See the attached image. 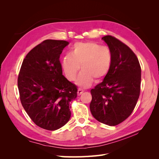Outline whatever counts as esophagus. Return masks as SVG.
Returning a JSON list of instances; mask_svg holds the SVG:
<instances>
[{
  "instance_id": "esophagus-1",
  "label": "esophagus",
  "mask_w": 159,
  "mask_h": 159,
  "mask_svg": "<svg viewBox=\"0 0 159 159\" xmlns=\"http://www.w3.org/2000/svg\"><path fill=\"white\" fill-rule=\"evenodd\" d=\"M84 90L83 89L79 88L78 90V95H80L81 93H82L84 92Z\"/></svg>"
}]
</instances>
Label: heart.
I'll return each instance as SVG.
<instances>
[{
    "label": "heart",
    "instance_id": "heart-1",
    "mask_svg": "<svg viewBox=\"0 0 159 159\" xmlns=\"http://www.w3.org/2000/svg\"><path fill=\"white\" fill-rule=\"evenodd\" d=\"M111 53L107 47L94 42H79L72 47L70 54L65 55L61 67L66 78L74 81L80 69L76 84L84 88L92 84L94 78L101 79L106 75L111 68Z\"/></svg>",
    "mask_w": 159,
    "mask_h": 159
}]
</instances>
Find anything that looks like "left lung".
Here are the masks:
<instances>
[{"label": "left lung", "mask_w": 159, "mask_h": 159, "mask_svg": "<svg viewBox=\"0 0 159 159\" xmlns=\"http://www.w3.org/2000/svg\"><path fill=\"white\" fill-rule=\"evenodd\" d=\"M102 40L111 53L112 61L102 83L91 90V113L98 121L115 126L131 114L140 94L141 69L136 55L111 36Z\"/></svg>", "instance_id": "obj_1"}]
</instances>
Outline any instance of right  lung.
Instances as JSON below:
<instances>
[{"mask_svg":"<svg viewBox=\"0 0 159 159\" xmlns=\"http://www.w3.org/2000/svg\"><path fill=\"white\" fill-rule=\"evenodd\" d=\"M69 44L65 40H46L24 59L18 78L20 102L36 125L55 131L68 122L70 102L78 89L62 75L60 56Z\"/></svg>","mask_w":159,"mask_h":159,"instance_id":"add662e5","label":"right lung"}]
</instances>
